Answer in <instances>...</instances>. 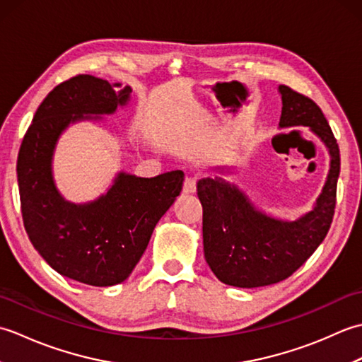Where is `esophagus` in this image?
<instances>
[{
  "label": "esophagus",
  "instance_id": "34e87169",
  "mask_svg": "<svg viewBox=\"0 0 362 362\" xmlns=\"http://www.w3.org/2000/svg\"><path fill=\"white\" fill-rule=\"evenodd\" d=\"M196 183H197L196 177H187L185 182H183V193L185 194L196 193Z\"/></svg>",
  "mask_w": 362,
  "mask_h": 362
}]
</instances>
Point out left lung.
<instances>
[{
	"mask_svg": "<svg viewBox=\"0 0 362 362\" xmlns=\"http://www.w3.org/2000/svg\"><path fill=\"white\" fill-rule=\"evenodd\" d=\"M281 117L279 129L308 127L329 156V169L313 209L296 219L264 211L227 177L235 166L211 168L218 175L197 183L204 209V253L213 274L236 288H259L279 283L308 259L332 226L341 157L336 138L316 103L286 86H279Z\"/></svg>",
	"mask_w": 362,
	"mask_h": 362,
	"instance_id": "8db88e82",
	"label": "left lung"
}]
</instances>
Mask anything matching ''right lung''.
<instances>
[{
	"mask_svg": "<svg viewBox=\"0 0 362 362\" xmlns=\"http://www.w3.org/2000/svg\"><path fill=\"white\" fill-rule=\"evenodd\" d=\"M130 93V87L90 74L62 82L37 109L18 153L21 213L30 243L54 271L91 286H113L132 274L185 177L180 169L151 179L119 171L93 201L76 204L60 193L52 171L60 136L82 121L104 122L127 107Z\"/></svg>",
	"mask_w": 362,
	"mask_h": 362,
	"instance_id": "obj_1",
	"label": "right lung"
}]
</instances>
